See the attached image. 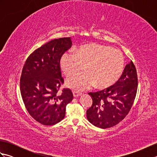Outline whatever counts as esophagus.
Here are the masks:
<instances>
[{
  "label": "esophagus",
  "mask_w": 157,
  "mask_h": 157,
  "mask_svg": "<svg viewBox=\"0 0 157 157\" xmlns=\"http://www.w3.org/2000/svg\"><path fill=\"white\" fill-rule=\"evenodd\" d=\"M73 96H74L75 98H77V97H79V96H81L82 93L79 92L78 91H73Z\"/></svg>",
  "instance_id": "esophagus-1"
}]
</instances>
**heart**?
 Returning a JSON list of instances; mask_svg holds the SVG:
<instances>
[{"mask_svg":"<svg viewBox=\"0 0 157 157\" xmlns=\"http://www.w3.org/2000/svg\"><path fill=\"white\" fill-rule=\"evenodd\" d=\"M60 66L67 76L69 88L84 90L96 84L99 88L113 85L119 79L124 67V59L118 49L97 43L81 46L76 52L69 51L60 59Z\"/></svg>","mask_w":157,"mask_h":157,"instance_id":"heart-1","label":"heart"}]
</instances>
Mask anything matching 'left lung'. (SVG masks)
I'll return each mask as SVG.
<instances>
[{
	"instance_id": "left-lung-1",
	"label": "left lung",
	"mask_w": 157,
	"mask_h": 157,
	"mask_svg": "<svg viewBox=\"0 0 157 157\" xmlns=\"http://www.w3.org/2000/svg\"><path fill=\"white\" fill-rule=\"evenodd\" d=\"M137 89V72L131 61L114 85L101 91L88 93L92 98V105L86 112L88 120L102 129L118 124L131 109Z\"/></svg>"
}]
</instances>
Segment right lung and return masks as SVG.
I'll use <instances>...</instances> for the list:
<instances>
[{"mask_svg":"<svg viewBox=\"0 0 157 157\" xmlns=\"http://www.w3.org/2000/svg\"><path fill=\"white\" fill-rule=\"evenodd\" d=\"M71 44L70 37L52 40L33 52L23 65L20 78L23 101L29 114L42 125L61 121L73 100L71 90L59 92L64 82L60 59Z\"/></svg>","mask_w":157,"mask_h":157,"instance_id":"add662e5","label":"right lung"}]
</instances>
